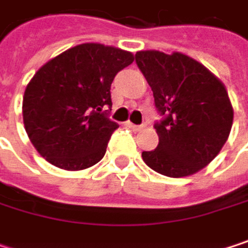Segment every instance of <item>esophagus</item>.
I'll return each mask as SVG.
<instances>
[{"instance_id":"obj_1","label":"esophagus","mask_w":248,"mask_h":248,"mask_svg":"<svg viewBox=\"0 0 248 248\" xmlns=\"http://www.w3.org/2000/svg\"><path fill=\"white\" fill-rule=\"evenodd\" d=\"M127 126H129L130 129H133V130H140V129H143L146 124H132V122H127Z\"/></svg>"}]
</instances>
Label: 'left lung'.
<instances>
[{
  "label": "left lung",
  "instance_id": "left-lung-1",
  "mask_svg": "<svg viewBox=\"0 0 248 248\" xmlns=\"http://www.w3.org/2000/svg\"><path fill=\"white\" fill-rule=\"evenodd\" d=\"M136 64L164 116L155 124L159 143L142 152L158 173L181 178L207 167L228 139L234 110L218 77L197 60L156 50L138 51Z\"/></svg>",
  "mask_w": 248,
  "mask_h": 248
}]
</instances>
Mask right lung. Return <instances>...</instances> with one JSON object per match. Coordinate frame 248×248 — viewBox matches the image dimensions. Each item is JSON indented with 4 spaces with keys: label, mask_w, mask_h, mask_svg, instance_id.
<instances>
[{
    "label": "right lung",
    "mask_w": 248,
    "mask_h": 248,
    "mask_svg": "<svg viewBox=\"0 0 248 248\" xmlns=\"http://www.w3.org/2000/svg\"><path fill=\"white\" fill-rule=\"evenodd\" d=\"M133 54L99 43L78 44L47 62L27 84L23 97L25 132L51 165L80 171L106 154L119 127L108 118L110 84Z\"/></svg>",
    "instance_id": "1"
}]
</instances>
